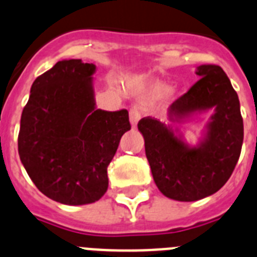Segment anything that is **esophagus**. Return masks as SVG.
I'll list each match as a JSON object with an SVG mask.
<instances>
[{"label": "esophagus", "instance_id": "34e87169", "mask_svg": "<svg viewBox=\"0 0 257 257\" xmlns=\"http://www.w3.org/2000/svg\"><path fill=\"white\" fill-rule=\"evenodd\" d=\"M141 119V111L138 107H132L131 111H129V120H131V124H132V128L135 129L137 128V124Z\"/></svg>", "mask_w": 257, "mask_h": 257}]
</instances>
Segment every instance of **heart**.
Returning a JSON list of instances; mask_svg holds the SVG:
<instances>
[{
	"mask_svg": "<svg viewBox=\"0 0 257 257\" xmlns=\"http://www.w3.org/2000/svg\"><path fill=\"white\" fill-rule=\"evenodd\" d=\"M142 89H144V93L146 95H150V97L162 95L163 99H169L176 94L175 88L167 89L166 84L163 81H159V80H144Z\"/></svg>",
	"mask_w": 257,
	"mask_h": 257,
	"instance_id": "1",
	"label": "heart"
}]
</instances>
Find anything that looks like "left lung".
I'll return each mask as SVG.
<instances>
[{
    "label": "left lung",
    "mask_w": 257,
    "mask_h": 257,
    "mask_svg": "<svg viewBox=\"0 0 257 257\" xmlns=\"http://www.w3.org/2000/svg\"><path fill=\"white\" fill-rule=\"evenodd\" d=\"M199 76L187 93L169 106L168 119L182 122L212 111L196 145L187 144L177 128L151 117L138 122L154 181L163 195L195 202L226 184L239 159L243 119L238 94L220 66L196 67Z\"/></svg>",
    "instance_id": "1"
}]
</instances>
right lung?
I'll return each instance as SVG.
<instances>
[{
  "mask_svg": "<svg viewBox=\"0 0 257 257\" xmlns=\"http://www.w3.org/2000/svg\"><path fill=\"white\" fill-rule=\"evenodd\" d=\"M95 70L81 59L59 61L33 81L22 112V164L44 195L68 206L104 195L107 167L131 129L126 110L97 108Z\"/></svg>",
  "mask_w": 257,
  "mask_h": 257,
  "instance_id": "1",
  "label": "right lung"
}]
</instances>
